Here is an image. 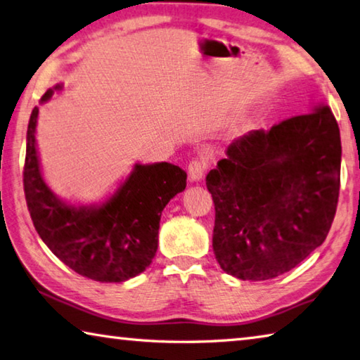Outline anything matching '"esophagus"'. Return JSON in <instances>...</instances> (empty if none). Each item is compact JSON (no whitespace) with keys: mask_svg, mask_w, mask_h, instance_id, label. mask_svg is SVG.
Wrapping results in <instances>:
<instances>
[{"mask_svg":"<svg viewBox=\"0 0 360 360\" xmlns=\"http://www.w3.org/2000/svg\"><path fill=\"white\" fill-rule=\"evenodd\" d=\"M205 170L207 162L204 160H199V158L190 161V164H188V176H190L191 181H199L204 176Z\"/></svg>","mask_w":360,"mask_h":360,"instance_id":"1","label":"esophagus"}]
</instances>
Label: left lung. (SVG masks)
I'll list each match as a JSON object with an SVG mask.
<instances>
[{"mask_svg":"<svg viewBox=\"0 0 360 360\" xmlns=\"http://www.w3.org/2000/svg\"><path fill=\"white\" fill-rule=\"evenodd\" d=\"M226 155L205 179L217 261L240 280L289 272L326 240L337 212L342 141L330 107L250 132Z\"/></svg>","mask_w":360,"mask_h":360,"instance_id":"left-lung-1","label":"left lung"}]
</instances>
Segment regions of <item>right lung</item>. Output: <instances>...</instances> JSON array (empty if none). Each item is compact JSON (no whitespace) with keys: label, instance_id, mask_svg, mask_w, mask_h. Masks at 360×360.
<instances>
[{"label":"right lung","instance_id":"right-lung-1","mask_svg":"<svg viewBox=\"0 0 360 360\" xmlns=\"http://www.w3.org/2000/svg\"><path fill=\"white\" fill-rule=\"evenodd\" d=\"M53 90L41 101L52 98ZM39 107L31 112L27 131L23 190L31 219L50 251L74 272L94 281L120 283L142 274L158 250L161 212L186 188V174L169 162L142 166L98 209L61 202L44 184L36 153Z\"/></svg>","mask_w":360,"mask_h":360}]
</instances>
